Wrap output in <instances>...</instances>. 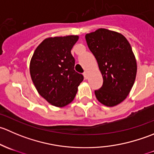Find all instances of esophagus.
<instances>
[{"label": "esophagus", "instance_id": "obj_1", "mask_svg": "<svg viewBox=\"0 0 154 154\" xmlns=\"http://www.w3.org/2000/svg\"><path fill=\"white\" fill-rule=\"evenodd\" d=\"M83 76H84V78L86 79L88 78V72H87V71H85L84 73H83Z\"/></svg>", "mask_w": 154, "mask_h": 154}]
</instances>
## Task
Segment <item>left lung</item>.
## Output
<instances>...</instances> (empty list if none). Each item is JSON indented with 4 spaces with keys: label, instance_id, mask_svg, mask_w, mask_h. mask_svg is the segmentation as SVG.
<instances>
[{
    "label": "left lung",
    "instance_id": "1",
    "mask_svg": "<svg viewBox=\"0 0 154 154\" xmlns=\"http://www.w3.org/2000/svg\"><path fill=\"white\" fill-rule=\"evenodd\" d=\"M87 45L95 57L103 86L94 91L99 102L114 106L127 97L137 71L135 56L127 38L115 31L100 28L86 35Z\"/></svg>",
    "mask_w": 154,
    "mask_h": 154
}]
</instances>
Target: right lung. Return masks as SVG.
I'll return each instance as SVG.
<instances>
[{"instance_id":"obj_1","label":"right lung","mask_w":154,"mask_h":154,"mask_svg":"<svg viewBox=\"0 0 154 154\" xmlns=\"http://www.w3.org/2000/svg\"><path fill=\"white\" fill-rule=\"evenodd\" d=\"M78 35L51 37L35 50L30 60L31 79L38 94L57 107H63L75 97L83 76L74 71L71 54Z\"/></svg>"}]
</instances>
